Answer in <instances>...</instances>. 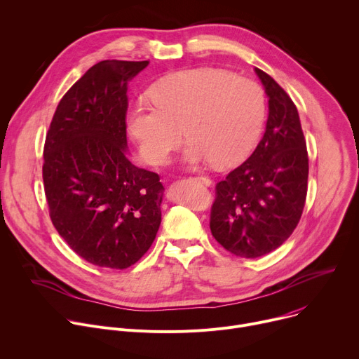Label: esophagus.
Instances as JSON below:
<instances>
[{
  "instance_id": "obj_1",
  "label": "esophagus",
  "mask_w": 359,
  "mask_h": 359,
  "mask_svg": "<svg viewBox=\"0 0 359 359\" xmlns=\"http://www.w3.org/2000/svg\"><path fill=\"white\" fill-rule=\"evenodd\" d=\"M195 181H200V182H203V184L207 185V187H210V185L212 184V181H211L208 177H196Z\"/></svg>"
}]
</instances>
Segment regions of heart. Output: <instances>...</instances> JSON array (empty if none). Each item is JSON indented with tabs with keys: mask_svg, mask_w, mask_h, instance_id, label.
<instances>
[{
	"mask_svg": "<svg viewBox=\"0 0 359 359\" xmlns=\"http://www.w3.org/2000/svg\"><path fill=\"white\" fill-rule=\"evenodd\" d=\"M154 102L137 101L128 114V131L151 165L164 164L185 133L191 141L184 163L212 161L235 167L255 148L265 121L264 91L251 79L217 68L172 74L152 90Z\"/></svg>",
	"mask_w": 359,
	"mask_h": 359,
	"instance_id": "obj_1",
	"label": "heart"
}]
</instances>
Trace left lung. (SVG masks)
<instances>
[{"label": "left lung", "instance_id": "8db88e82", "mask_svg": "<svg viewBox=\"0 0 359 359\" xmlns=\"http://www.w3.org/2000/svg\"><path fill=\"white\" fill-rule=\"evenodd\" d=\"M268 97L265 134L247 161L217 184L211 232L236 257L258 258L281 247L299 222L306 198L308 152L288 94L255 68Z\"/></svg>", "mask_w": 359, "mask_h": 359}]
</instances>
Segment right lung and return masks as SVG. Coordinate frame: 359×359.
I'll return each mask as SVG.
<instances>
[{
    "mask_svg": "<svg viewBox=\"0 0 359 359\" xmlns=\"http://www.w3.org/2000/svg\"><path fill=\"white\" fill-rule=\"evenodd\" d=\"M148 61L105 60L60 101L46 147L43 178L51 221L90 264L124 269L152 245L164 187L130 161L128 83Z\"/></svg>",
    "mask_w": 359,
    "mask_h": 359,
    "instance_id": "right-lung-1",
    "label": "right lung"
}]
</instances>
